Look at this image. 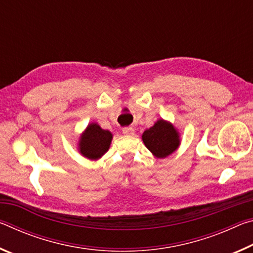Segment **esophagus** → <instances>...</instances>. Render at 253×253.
Wrapping results in <instances>:
<instances>
[{
    "mask_svg": "<svg viewBox=\"0 0 253 253\" xmlns=\"http://www.w3.org/2000/svg\"><path fill=\"white\" fill-rule=\"evenodd\" d=\"M134 128L132 127H124L123 128V134L125 135H134Z\"/></svg>",
    "mask_w": 253,
    "mask_h": 253,
    "instance_id": "esophagus-1",
    "label": "esophagus"
}]
</instances>
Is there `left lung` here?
<instances>
[{"instance_id": "obj_1", "label": "left lung", "mask_w": 253, "mask_h": 253, "mask_svg": "<svg viewBox=\"0 0 253 253\" xmlns=\"http://www.w3.org/2000/svg\"><path fill=\"white\" fill-rule=\"evenodd\" d=\"M142 137L145 146L158 158L169 156L179 145L176 129L163 119H160L153 127L145 130Z\"/></svg>"}]
</instances>
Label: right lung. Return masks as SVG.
Here are the masks:
<instances>
[{
  "label": "right lung",
  "instance_id": "right-lung-1",
  "mask_svg": "<svg viewBox=\"0 0 253 253\" xmlns=\"http://www.w3.org/2000/svg\"><path fill=\"white\" fill-rule=\"evenodd\" d=\"M113 135L101 129L97 124H90L80 138V153L90 160H98L108 151Z\"/></svg>",
  "mask_w": 253,
  "mask_h": 253
}]
</instances>
